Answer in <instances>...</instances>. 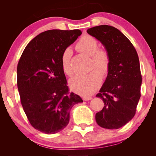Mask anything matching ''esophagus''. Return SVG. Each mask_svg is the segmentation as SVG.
Masks as SVG:
<instances>
[{
  "label": "esophagus",
  "instance_id": "esophagus-1",
  "mask_svg": "<svg viewBox=\"0 0 156 156\" xmlns=\"http://www.w3.org/2000/svg\"><path fill=\"white\" fill-rule=\"evenodd\" d=\"M83 99L84 101H88L92 100V97H84Z\"/></svg>",
  "mask_w": 156,
  "mask_h": 156
}]
</instances>
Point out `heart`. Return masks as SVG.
Instances as JSON below:
<instances>
[{"label":"heart","instance_id":"1","mask_svg":"<svg viewBox=\"0 0 156 156\" xmlns=\"http://www.w3.org/2000/svg\"><path fill=\"white\" fill-rule=\"evenodd\" d=\"M76 48L81 53L91 56L92 67L94 66L100 70L94 69L86 75H77L69 80V86L72 91L83 96L88 97L96 92L100 87L102 79L101 75L103 77L107 75L110 68V55L106 49H98V40L88 34H84L81 37ZM72 56V49L66 48L62 52L60 58L62 71L68 76H72L73 74L70 66Z\"/></svg>","mask_w":156,"mask_h":156}]
</instances>
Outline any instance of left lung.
<instances>
[{
  "mask_svg": "<svg viewBox=\"0 0 156 156\" xmlns=\"http://www.w3.org/2000/svg\"><path fill=\"white\" fill-rule=\"evenodd\" d=\"M87 32L100 41L110 55L109 70L96 95L104 107L96 114V120L103 128L119 129L133 119L140 98L139 56L129 39L115 27L100 25Z\"/></svg>",
  "mask_w": 156,
  "mask_h": 156,
  "instance_id": "8db88e82",
  "label": "left lung"
}]
</instances>
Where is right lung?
<instances>
[{
  "mask_svg": "<svg viewBox=\"0 0 156 156\" xmlns=\"http://www.w3.org/2000/svg\"><path fill=\"white\" fill-rule=\"evenodd\" d=\"M82 34L78 30H49L33 38L23 51L17 69L21 105L30 124L46 134L62 130L73 106L83 101L69 94L61 66L62 52Z\"/></svg>",
  "mask_w": 156,
  "mask_h": 156,
  "instance_id": "obj_1",
  "label": "right lung"
}]
</instances>
